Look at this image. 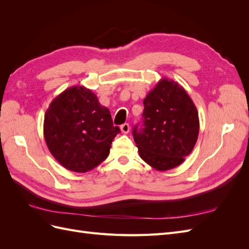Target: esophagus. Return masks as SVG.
Segmentation results:
<instances>
[{
    "label": "esophagus",
    "instance_id": "obj_1",
    "mask_svg": "<svg viewBox=\"0 0 249 249\" xmlns=\"http://www.w3.org/2000/svg\"><path fill=\"white\" fill-rule=\"evenodd\" d=\"M120 130H122V132L124 134H127L130 132V124H124L120 125Z\"/></svg>",
    "mask_w": 249,
    "mask_h": 249
}]
</instances>
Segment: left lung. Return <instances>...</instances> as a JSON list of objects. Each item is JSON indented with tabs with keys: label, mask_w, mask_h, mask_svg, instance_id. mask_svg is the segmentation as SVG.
<instances>
[{
	"label": "left lung",
	"mask_w": 249,
	"mask_h": 249,
	"mask_svg": "<svg viewBox=\"0 0 249 249\" xmlns=\"http://www.w3.org/2000/svg\"><path fill=\"white\" fill-rule=\"evenodd\" d=\"M143 105V125L133 129L140 158L159 171L178 166L198 138L199 118L193 101L178 82L162 78Z\"/></svg>",
	"instance_id": "left-lung-1"
}]
</instances>
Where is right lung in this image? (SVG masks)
<instances>
[{
	"label": "right lung",
	"instance_id": "1",
	"mask_svg": "<svg viewBox=\"0 0 249 249\" xmlns=\"http://www.w3.org/2000/svg\"><path fill=\"white\" fill-rule=\"evenodd\" d=\"M120 132L110 111L84 86H72L57 95L44 114L43 136L55 159L66 169L87 172L110 153Z\"/></svg>",
	"mask_w": 249,
	"mask_h": 249
}]
</instances>
